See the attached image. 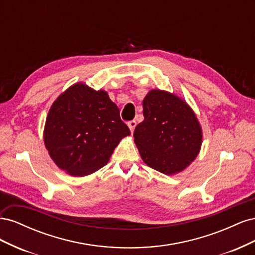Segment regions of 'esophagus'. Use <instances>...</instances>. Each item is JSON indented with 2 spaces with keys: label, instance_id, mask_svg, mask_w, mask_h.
Instances as JSON below:
<instances>
[{
  "label": "esophagus",
  "instance_id": "1",
  "mask_svg": "<svg viewBox=\"0 0 255 255\" xmlns=\"http://www.w3.org/2000/svg\"><path fill=\"white\" fill-rule=\"evenodd\" d=\"M136 121L135 120H132V121H129L128 123V128H129V130H130V133H133L134 132V129H135V127H136Z\"/></svg>",
  "mask_w": 255,
  "mask_h": 255
}]
</instances>
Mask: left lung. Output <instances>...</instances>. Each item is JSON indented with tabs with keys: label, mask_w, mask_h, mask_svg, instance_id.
<instances>
[{
	"label": "left lung",
	"mask_w": 255,
	"mask_h": 255,
	"mask_svg": "<svg viewBox=\"0 0 255 255\" xmlns=\"http://www.w3.org/2000/svg\"><path fill=\"white\" fill-rule=\"evenodd\" d=\"M142 107L144 119L134 130V141L144 164L167 175L183 171L202 144L195 112L184 99L159 89L146 94Z\"/></svg>",
	"instance_id": "left-lung-1"
}]
</instances>
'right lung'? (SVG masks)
<instances>
[{
  "instance_id": "1",
  "label": "right lung",
  "mask_w": 255,
  "mask_h": 255,
  "mask_svg": "<svg viewBox=\"0 0 255 255\" xmlns=\"http://www.w3.org/2000/svg\"><path fill=\"white\" fill-rule=\"evenodd\" d=\"M130 132L105 90L75 83L53 102L43 141L54 163L72 176L96 172L109 163Z\"/></svg>"
}]
</instances>
